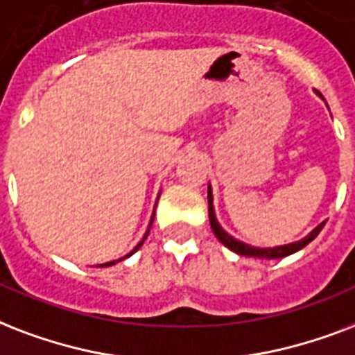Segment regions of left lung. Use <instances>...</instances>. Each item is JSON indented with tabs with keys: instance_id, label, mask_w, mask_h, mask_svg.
<instances>
[{
	"instance_id": "obj_1",
	"label": "left lung",
	"mask_w": 355,
	"mask_h": 355,
	"mask_svg": "<svg viewBox=\"0 0 355 355\" xmlns=\"http://www.w3.org/2000/svg\"><path fill=\"white\" fill-rule=\"evenodd\" d=\"M207 200H209V222H211V227H213V233L216 235V239L220 241L226 248H230L232 252L239 255H246V257H266V259H279V257H285V255H291L302 250L306 244H309L313 239L317 237L320 230L324 227L326 222L322 224H318L315 230H313L306 239H302L298 243H293V244H285V246H276V248H254V246H248V244L241 243L237 239H233L232 235H227L224 230L220 227V224L216 222V216H215V209H213V194H211V187L207 189Z\"/></svg>"
}]
</instances>
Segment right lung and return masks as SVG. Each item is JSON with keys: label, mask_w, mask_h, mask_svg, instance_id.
I'll use <instances>...</instances> for the list:
<instances>
[{"label": "right lung", "mask_w": 355, "mask_h": 355, "mask_svg": "<svg viewBox=\"0 0 355 355\" xmlns=\"http://www.w3.org/2000/svg\"><path fill=\"white\" fill-rule=\"evenodd\" d=\"M152 222H153V218H152ZM150 226H152V224H150ZM148 232H150V230H148ZM146 237H148V233H146ZM146 237H144V239H146ZM144 239H142V241H140V243L137 244V248H135L133 252H137V250H139L140 246H142V243H144ZM133 252H131V254H133ZM131 254H129V255H131ZM129 255H125V257H129ZM125 257H122V259H125ZM111 265H114V261H111V263H105V265H100V266H111Z\"/></svg>", "instance_id": "right-lung-1"}]
</instances>
